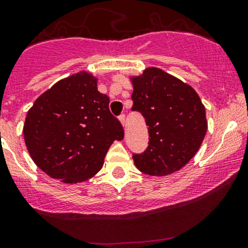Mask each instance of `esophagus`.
<instances>
[{"label":"esophagus","mask_w":248,"mask_h":248,"mask_svg":"<svg viewBox=\"0 0 248 248\" xmlns=\"http://www.w3.org/2000/svg\"><path fill=\"white\" fill-rule=\"evenodd\" d=\"M118 119H119V122H121L122 123V125H125V114H121V116L118 117Z\"/></svg>","instance_id":"obj_1"}]
</instances>
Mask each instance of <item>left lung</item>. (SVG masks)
<instances>
[{"instance_id":"left-lung-1","label":"left lung","mask_w":248,"mask_h":248,"mask_svg":"<svg viewBox=\"0 0 248 248\" xmlns=\"http://www.w3.org/2000/svg\"><path fill=\"white\" fill-rule=\"evenodd\" d=\"M132 110L140 111L149 130V145L134 155L135 166L150 176H167L182 169L195 156L206 136V108L190 85L148 67L130 77Z\"/></svg>"}]
</instances>
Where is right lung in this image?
Returning <instances> with one entry per match:
<instances>
[{"label":"right lung","instance_id":"add662e5","mask_svg":"<svg viewBox=\"0 0 248 248\" xmlns=\"http://www.w3.org/2000/svg\"><path fill=\"white\" fill-rule=\"evenodd\" d=\"M98 78L81 71L55 82L29 108L23 137L34 163L63 183L87 181L102 169L114 140L124 138Z\"/></svg>","mask_w":248,"mask_h":248}]
</instances>
